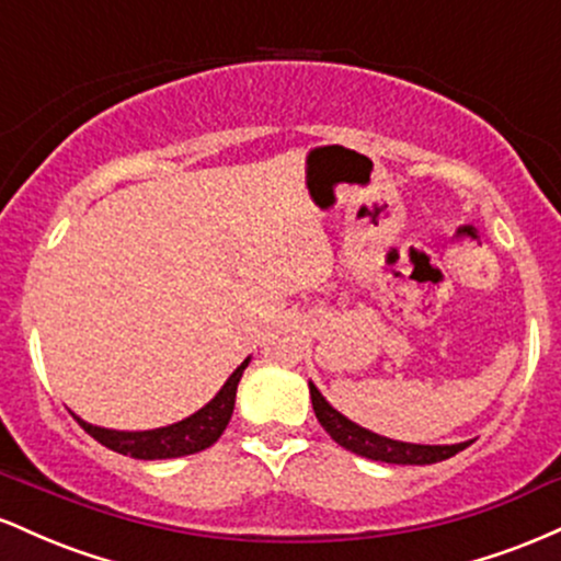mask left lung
<instances>
[{
	"label": "left lung",
	"mask_w": 561,
	"mask_h": 561,
	"mask_svg": "<svg viewBox=\"0 0 561 561\" xmlns=\"http://www.w3.org/2000/svg\"><path fill=\"white\" fill-rule=\"evenodd\" d=\"M311 388V403H313V414L321 427L330 433V437L337 446H343L351 454L366 456V459L375 461H385V465H435V461L450 459L459 450H465L469 443H456V446H416V443H401V440H390V437H382L377 433H369V430L358 427L351 420H345L340 411H334L330 403L321 398V392Z\"/></svg>",
	"instance_id": "obj_1"
}]
</instances>
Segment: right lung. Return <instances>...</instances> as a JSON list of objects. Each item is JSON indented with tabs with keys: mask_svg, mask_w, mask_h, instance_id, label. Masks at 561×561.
Wrapping results in <instances>:
<instances>
[{
	"mask_svg": "<svg viewBox=\"0 0 561 561\" xmlns=\"http://www.w3.org/2000/svg\"><path fill=\"white\" fill-rule=\"evenodd\" d=\"M250 358L237 366L231 371L218 396L208 405L197 411V414L186 416V420L169 424V427L160 430H147V433H118V430H105V427H92L83 420L76 416V422L94 437L96 443H102L105 448L115 450V454L131 456V459H176V456H190L197 450L210 448L221 437L224 430L231 420V411H234V398H237V385L248 366Z\"/></svg>",
	"mask_w": 561,
	"mask_h": 561,
	"instance_id": "add662e5",
	"label": "right lung"
}]
</instances>
